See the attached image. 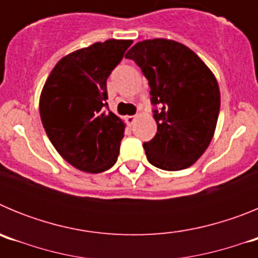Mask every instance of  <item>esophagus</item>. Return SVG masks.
<instances>
[{"label":"esophagus","mask_w":258,"mask_h":258,"mask_svg":"<svg viewBox=\"0 0 258 258\" xmlns=\"http://www.w3.org/2000/svg\"><path fill=\"white\" fill-rule=\"evenodd\" d=\"M137 116L133 115V116H125V121H126L127 125H133L134 121H136Z\"/></svg>","instance_id":"obj_1"}]
</instances>
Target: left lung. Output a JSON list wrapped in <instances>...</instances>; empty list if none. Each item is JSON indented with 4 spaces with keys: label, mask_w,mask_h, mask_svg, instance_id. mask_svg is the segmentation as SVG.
I'll return each mask as SVG.
<instances>
[{
    "label": "left lung",
    "mask_w": 258,
    "mask_h": 258,
    "mask_svg": "<svg viewBox=\"0 0 258 258\" xmlns=\"http://www.w3.org/2000/svg\"><path fill=\"white\" fill-rule=\"evenodd\" d=\"M125 58L140 66L151 88L156 136L143 143L150 164L163 170L192 165L208 149L220 113V88L208 66L186 45L168 38L137 42Z\"/></svg>",
    "instance_id": "1"
}]
</instances>
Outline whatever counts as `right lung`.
Segmentation results:
<instances>
[{"instance_id": "right-lung-1", "label": "right lung", "mask_w": 258, "mask_h": 258, "mask_svg": "<svg viewBox=\"0 0 258 258\" xmlns=\"http://www.w3.org/2000/svg\"><path fill=\"white\" fill-rule=\"evenodd\" d=\"M132 40L109 38L63 56L40 95L50 142L76 169L101 173L117 161L125 124L107 106V79Z\"/></svg>"}]
</instances>
